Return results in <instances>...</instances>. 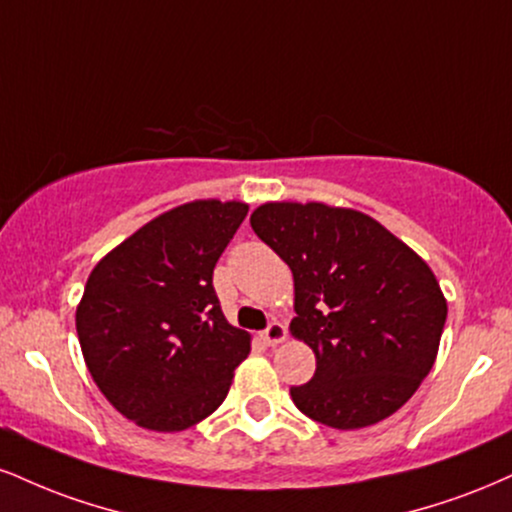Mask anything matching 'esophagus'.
<instances>
[{"instance_id":"34e87169","label":"esophagus","mask_w":512,"mask_h":512,"mask_svg":"<svg viewBox=\"0 0 512 512\" xmlns=\"http://www.w3.org/2000/svg\"><path fill=\"white\" fill-rule=\"evenodd\" d=\"M262 341L267 343V346H279L281 341H286V326L281 322H272L262 331Z\"/></svg>"}]
</instances>
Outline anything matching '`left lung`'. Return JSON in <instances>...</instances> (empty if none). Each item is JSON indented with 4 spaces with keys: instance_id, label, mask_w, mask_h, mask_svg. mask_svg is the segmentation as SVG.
I'll return each mask as SVG.
<instances>
[{
    "instance_id": "obj_1",
    "label": "left lung",
    "mask_w": 512,
    "mask_h": 512,
    "mask_svg": "<svg viewBox=\"0 0 512 512\" xmlns=\"http://www.w3.org/2000/svg\"><path fill=\"white\" fill-rule=\"evenodd\" d=\"M252 231L291 267V334L317 357L291 398L310 420L362 429L393 415L434 367L448 305L429 264L357 209L267 202Z\"/></svg>"
}]
</instances>
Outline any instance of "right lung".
Segmentation results:
<instances>
[{
	"mask_svg": "<svg viewBox=\"0 0 512 512\" xmlns=\"http://www.w3.org/2000/svg\"><path fill=\"white\" fill-rule=\"evenodd\" d=\"M245 202L195 200L147 221L104 255L85 283L76 331L104 398L152 432L212 415L250 353L226 322L212 274L243 224Z\"/></svg>",
	"mask_w": 512,
	"mask_h": 512,
	"instance_id": "add662e5",
	"label": "right lung"
}]
</instances>
